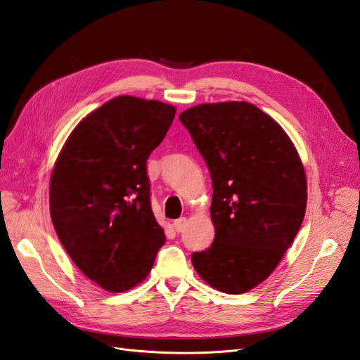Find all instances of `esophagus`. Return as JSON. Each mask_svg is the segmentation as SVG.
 Segmentation results:
<instances>
[{
    "label": "esophagus",
    "instance_id": "34e87169",
    "mask_svg": "<svg viewBox=\"0 0 360 360\" xmlns=\"http://www.w3.org/2000/svg\"><path fill=\"white\" fill-rule=\"evenodd\" d=\"M186 224H187V217H179V219L174 220V222H173L174 231H176V233H182L184 228H186Z\"/></svg>",
    "mask_w": 360,
    "mask_h": 360
}]
</instances>
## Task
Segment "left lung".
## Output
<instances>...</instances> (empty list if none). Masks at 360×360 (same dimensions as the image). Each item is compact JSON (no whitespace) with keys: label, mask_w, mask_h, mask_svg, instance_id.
I'll return each instance as SVG.
<instances>
[{"label":"left lung","mask_w":360,"mask_h":360,"mask_svg":"<svg viewBox=\"0 0 360 360\" xmlns=\"http://www.w3.org/2000/svg\"><path fill=\"white\" fill-rule=\"evenodd\" d=\"M213 181L214 240L193 252L202 280L238 295L268 278L292 245L307 204V181L283 127L246 101L190 108L179 115Z\"/></svg>","instance_id":"left-lung-1"}]
</instances>
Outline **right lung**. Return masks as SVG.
I'll use <instances>...</instances> for the list:
<instances>
[{
	"mask_svg": "<svg viewBox=\"0 0 360 360\" xmlns=\"http://www.w3.org/2000/svg\"><path fill=\"white\" fill-rule=\"evenodd\" d=\"M174 114L161 101L115 97L82 120L54 165V229L77 268L105 290L141 283L165 242L146 164Z\"/></svg>",
	"mask_w": 360,
	"mask_h": 360,
	"instance_id": "add662e5",
	"label": "right lung"
}]
</instances>
